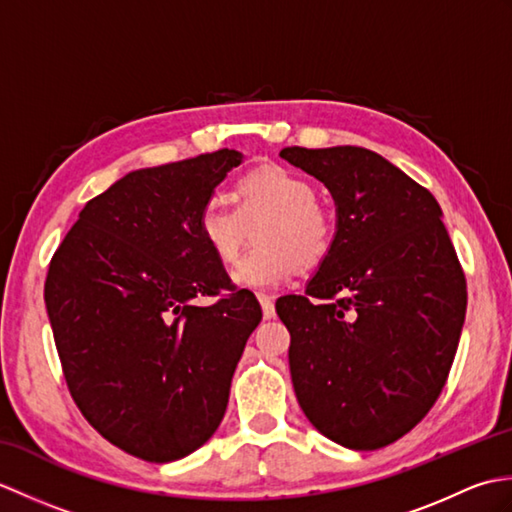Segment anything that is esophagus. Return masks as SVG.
Wrapping results in <instances>:
<instances>
[{"instance_id":"34e87169","label":"esophagus","mask_w":512,"mask_h":512,"mask_svg":"<svg viewBox=\"0 0 512 512\" xmlns=\"http://www.w3.org/2000/svg\"><path fill=\"white\" fill-rule=\"evenodd\" d=\"M257 299H259V306H262L264 319H275V299L268 295H259Z\"/></svg>"}]
</instances>
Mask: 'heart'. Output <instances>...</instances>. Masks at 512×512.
I'll return each mask as SVG.
<instances>
[{
  "instance_id": "1",
  "label": "heart",
  "mask_w": 512,
  "mask_h": 512,
  "mask_svg": "<svg viewBox=\"0 0 512 512\" xmlns=\"http://www.w3.org/2000/svg\"><path fill=\"white\" fill-rule=\"evenodd\" d=\"M235 204L209 200L198 215V235L206 248L231 264L255 225L257 246L239 259L233 281L250 290H270L292 279L299 264L314 266L334 242L332 215L317 202V189L301 173L266 165L235 182Z\"/></svg>"
}]
</instances>
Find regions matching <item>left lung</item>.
Here are the masks:
<instances>
[{
	"label": "left lung",
	"mask_w": 512,
	"mask_h": 512,
	"mask_svg": "<svg viewBox=\"0 0 512 512\" xmlns=\"http://www.w3.org/2000/svg\"><path fill=\"white\" fill-rule=\"evenodd\" d=\"M321 180L336 233L303 295L277 299L292 387L325 438L374 451L409 433L447 383L466 279L442 209L407 173L363 147H286Z\"/></svg>",
	"instance_id": "obj_1"
}]
</instances>
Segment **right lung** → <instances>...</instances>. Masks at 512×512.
Here are the masks:
<instances>
[{
	"instance_id": "obj_1",
	"label": "right lung",
	"mask_w": 512,
	"mask_h": 512,
	"mask_svg": "<svg viewBox=\"0 0 512 512\" xmlns=\"http://www.w3.org/2000/svg\"><path fill=\"white\" fill-rule=\"evenodd\" d=\"M242 160L220 149L127 173L52 255L43 299L65 383L85 420L140 460H180L213 436L262 321L198 235L202 206Z\"/></svg>"
}]
</instances>
